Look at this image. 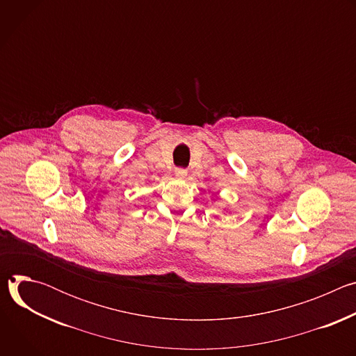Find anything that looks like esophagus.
<instances>
[{"mask_svg": "<svg viewBox=\"0 0 356 356\" xmlns=\"http://www.w3.org/2000/svg\"><path fill=\"white\" fill-rule=\"evenodd\" d=\"M175 175H176V177H179V179H184V177L187 176V170L183 169V168H177V169L175 170Z\"/></svg>", "mask_w": 356, "mask_h": 356, "instance_id": "obj_1", "label": "esophagus"}]
</instances>
